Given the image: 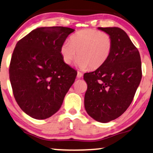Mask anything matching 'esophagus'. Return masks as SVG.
I'll return each mask as SVG.
<instances>
[{"mask_svg": "<svg viewBox=\"0 0 153 153\" xmlns=\"http://www.w3.org/2000/svg\"><path fill=\"white\" fill-rule=\"evenodd\" d=\"M77 76V78H78V79H80L83 76V74H82V73L78 72H77V76Z\"/></svg>", "mask_w": 153, "mask_h": 153, "instance_id": "34e87169", "label": "esophagus"}]
</instances>
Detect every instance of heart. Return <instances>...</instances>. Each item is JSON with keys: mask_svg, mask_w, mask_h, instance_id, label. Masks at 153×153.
I'll return each mask as SVG.
<instances>
[{"mask_svg": "<svg viewBox=\"0 0 153 153\" xmlns=\"http://www.w3.org/2000/svg\"><path fill=\"white\" fill-rule=\"evenodd\" d=\"M113 50V41L107 33L95 29H85L70 37L60 47L65 63L71 65L77 58V66L82 70H97L107 62Z\"/></svg>", "mask_w": 153, "mask_h": 153, "instance_id": "obj_1", "label": "heart"}]
</instances>
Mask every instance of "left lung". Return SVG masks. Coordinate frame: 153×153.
<instances>
[{
    "instance_id": "obj_1",
    "label": "left lung",
    "mask_w": 153,
    "mask_h": 153,
    "mask_svg": "<svg viewBox=\"0 0 153 153\" xmlns=\"http://www.w3.org/2000/svg\"><path fill=\"white\" fill-rule=\"evenodd\" d=\"M98 29L111 37L113 50L103 66L83 75L88 85L84 106L91 118L104 123L118 118L131 104L141 80V61L124 30L118 27Z\"/></svg>"
}]
</instances>
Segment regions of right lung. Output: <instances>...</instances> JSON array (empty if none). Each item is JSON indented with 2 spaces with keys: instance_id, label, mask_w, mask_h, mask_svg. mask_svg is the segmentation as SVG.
Wrapping results in <instances>:
<instances>
[{
  "instance_id": "right-lung-1",
  "label": "right lung",
  "mask_w": 153,
  "mask_h": 153,
  "mask_svg": "<svg viewBox=\"0 0 153 153\" xmlns=\"http://www.w3.org/2000/svg\"><path fill=\"white\" fill-rule=\"evenodd\" d=\"M74 29L41 27L16 43L10 80L18 105L29 116L48 118L59 110L77 72L65 63L60 47Z\"/></svg>"
}]
</instances>
